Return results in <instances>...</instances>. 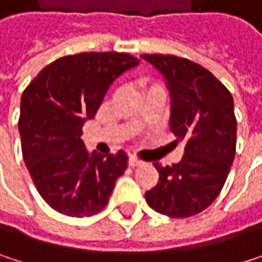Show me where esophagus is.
Here are the masks:
<instances>
[{
	"label": "esophagus",
	"mask_w": 262,
	"mask_h": 262,
	"mask_svg": "<svg viewBox=\"0 0 262 262\" xmlns=\"http://www.w3.org/2000/svg\"><path fill=\"white\" fill-rule=\"evenodd\" d=\"M142 164H144V162H142L141 159L135 158V156H130V158H129V165H130V167H141Z\"/></svg>",
	"instance_id": "esophagus-1"
}]
</instances>
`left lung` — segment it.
<instances>
[{"label": "left lung", "mask_w": 262, "mask_h": 262, "mask_svg": "<svg viewBox=\"0 0 262 262\" xmlns=\"http://www.w3.org/2000/svg\"><path fill=\"white\" fill-rule=\"evenodd\" d=\"M167 80L170 130L185 141L179 164H155L159 181L145 200L159 214L185 219L205 211L220 194L235 158L234 98L203 67L171 54L141 56Z\"/></svg>", "instance_id": "obj_1"}]
</instances>
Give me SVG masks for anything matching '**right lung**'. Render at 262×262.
I'll use <instances>...</instances> for the list:
<instances>
[{
    "label": "right lung",
    "instance_id": "right-lung-1",
    "mask_svg": "<svg viewBox=\"0 0 262 262\" xmlns=\"http://www.w3.org/2000/svg\"><path fill=\"white\" fill-rule=\"evenodd\" d=\"M127 53H80L47 65L21 98L23 158L40 197L57 212L89 217L109 202L127 155L88 153L81 127L111 84L138 65Z\"/></svg>",
    "mask_w": 262,
    "mask_h": 262
}]
</instances>
